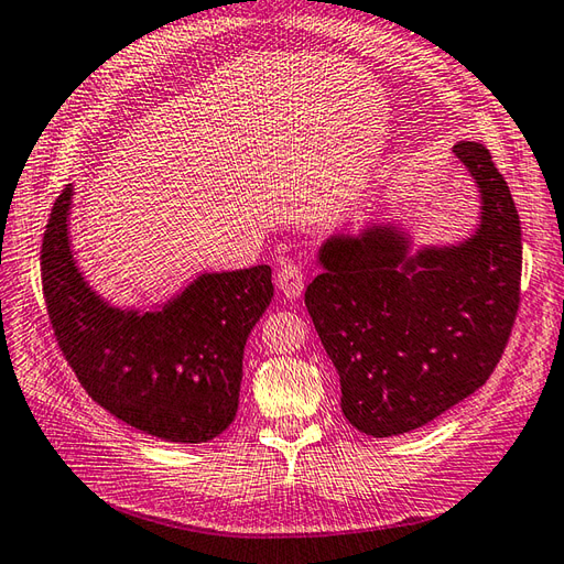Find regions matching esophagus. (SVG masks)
Segmentation results:
<instances>
[{
	"label": "esophagus",
	"instance_id": "obj_1",
	"mask_svg": "<svg viewBox=\"0 0 564 564\" xmlns=\"http://www.w3.org/2000/svg\"><path fill=\"white\" fill-rule=\"evenodd\" d=\"M304 282H306V274H304L302 268L296 265V262H286V265H282L280 272H278V286H280V292H282L284 296H290V299H299V296H302Z\"/></svg>",
	"mask_w": 564,
	"mask_h": 564
}]
</instances>
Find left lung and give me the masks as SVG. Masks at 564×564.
Instances as JSON below:
<instances>
[{
  "mask_svg": "<svg viewBox=\"0 0 564 564\" xmlns=\"http://www.w3.org/2000/svg\"><path fill=\"white\" fill-rule=\"evenodd\" d=\"M482 195L480 227L454 248L405 260L393 229L337 236L304 302L340 373L352 427L393 436L422 427L490 379L521 302V224L487 147L458 142Z\"/></svg>",
  "mask_w": 564,
  "mask_h": 564,
  "instance_id": "1",
  "label": "left lung"
}]
</instances>
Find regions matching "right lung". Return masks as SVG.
I'll return each instance as SVG.
<instances>
[{"instance_id": "add662e5", "label": "right lung", "mask_w": 564, "mask_h": 564, "mask_svg": "<svg viewBox=\"0 0 564 564\" xmlns=\"http://www.w3.org/2000/svg\"><path fill=\"white\" fill-rule=\"evenodd\" d=\"M72 185L50 212L41 280L50 323L84 391L159 440L203 444L239 410L243 345L272 299V270L203 274L156 314H124L98 299L67 241Z\"/></svg>"}]
</instances>
